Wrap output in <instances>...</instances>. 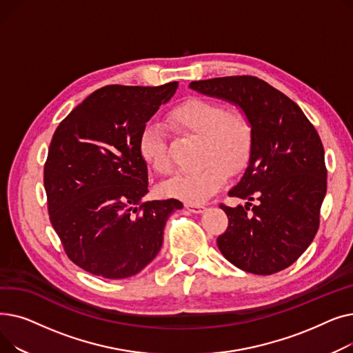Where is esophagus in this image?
<instances>
[{"mask_svg":"<svg viewBox=\"0 0 353 353\" xmlns=\"http://www.w3.org/2000/svg\"><path fill=\"white\" fill-rule=\"evenodd\" d=\"M186 209L189 210V212H192V213H203L206 210V208L203 206V205H193V203H186Z\"/></svg>","mask_w":353,"mask_h":353,"instance_id":"34e87169","label":"esophagus"}]
</instances>
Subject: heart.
I'll return each mask as SVG.
<instances>
[{"mask_svg": "<svg viewBox=\"0 0 353 353\" xmlns=\"http://www.w3.org/2000/svg\"><path fill=\"white\" fill-rule=\"evenodd\" d=\"M170 119L186 133L201 137L199 169L176 174L163 184V193L183 201L199 203L217 193L228 180V172L242 169L250 156L253 130L248 116L228 110L213 100L192 97L170 111ZM139 153L144 163L160 174L173 170L165 133L160 124L148 121L139 137Z\"/></svg>", "mask_w": 353, "mask_h": 353, "instance_id": "1", "label": "heart"}]
</instances>
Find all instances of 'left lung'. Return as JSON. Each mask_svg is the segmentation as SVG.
Returning a JSON list of instances; mask_svg holds the SVG:
<instances>
[{
	"instance_id": "left-lung-1",
	"label": "left lung",
	"mask_w": 353,
	"mask_h": 353,
	"mask_svg": "<svg viewBox=\"0 0 353 353\" xmlns=\"http://www.w3.org/2000/svg\"><path fill=\"white\" fill-rule=\"evenodd\" d=\"M189 87L239 105L253 130L248 169L229 192L248 200L246 206L220 205L229 217L217 237L221 254L254 274L289 268L319 228L327 172L318 132L298 104L257 77H219ZM253 199L258 205L249 212Z\"/></svg>"
}]
</instances>
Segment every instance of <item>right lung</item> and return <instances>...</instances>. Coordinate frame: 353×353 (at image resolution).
<instances>
[{"label": "right lung", "mask_w": 353, "mask_h": 353, "mask_svg": "<svg viewBox=\"0 0 353 353\" xmlns=\"http://www.w3.org/2000/svg\"><path fill=\"white\" fill-rule=\"evenodd\" d=\"M179 83L105 85L55 130L44 165L51 225L72 263L104 279L143 270L161 249L176 199L144 201L147 164L139 137Z\"/></svg>", "instance_id": "obj_1"}]
</instances>
